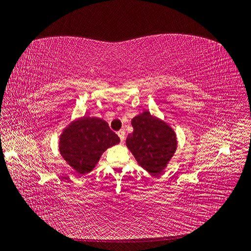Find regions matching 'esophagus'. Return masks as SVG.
I'll list each match as a JSON object with an SVG mask.
<instances>
[{"instance_id":"1","label":"esophagus","mask_w":251,"mask_h":251,"mask_svg":"<svg viewBox=\"0 0 251 251\" xmlns=\"http://www.w3.org/2000/svg\"><path fill=\"white\" fill-rule=\"evenodd\" d=\"M117 134L119 135L121 142L123 143V142H124V140H125V131H124V130H119V131L117 132Z\"/></svg>"}]
</instances>
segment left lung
I'll list each match as a JSON object with an SVG mask.
<instances>
[{
  "label": "left lung",
  "instance_id": "8db88e82",
  "mask_svg": "<svg viewBox=\"0 0 251 251\" xmlns=\"http://www.w3.org/2000/svg\"><path fill=\"white\" fill-rule=\"evenodd\" d=\"M133 132L128 134L126 146L137 163L151 174L163 172L177 149V137L173 129L149 111L131 121Z\"/></svg>",
  "mask_w": 251,
  "mask_h": 251
}]
</instances>
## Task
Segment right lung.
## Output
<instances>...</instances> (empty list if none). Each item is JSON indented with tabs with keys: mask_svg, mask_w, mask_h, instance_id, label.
<instances>
[{
	"mask_svg": "<svg viewBox=\"0 0 251 251\" xmlns=\"http://www.w3.org/2000/svg\"><path fill=\"white\" fill-rule=\"evenodd\" d=\"M119 136L104 120L85 116L71 123L60 136L63 158L77 174L90 173L109 147L119 144Z\"/></svg>",
	"mask_w": 251,
	"mask_h": 251,
	"instance_id": "1",
	"label": "right lung"
}]
</instances>
